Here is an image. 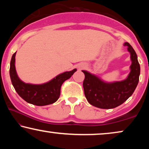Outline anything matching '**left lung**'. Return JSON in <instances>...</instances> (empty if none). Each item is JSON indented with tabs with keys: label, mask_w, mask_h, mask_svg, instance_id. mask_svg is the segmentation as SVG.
Listing matches in <instances>:
<instances>
[{
	"label": "left lung",
	"mask_w": 149,
	"mask_h": 149,
	"mask_svg": "<svg viewBox=\"0 0 149 149\" xmlns=\"http://www.w3.org/2000/svg\"><path fill=\"white\" fill-rule=\"evenodd\" d=\"M124 45L127 46L132 62L131 72L125 80L107 83L95 75L82 70L85 74L83 83L84 93L90 104L100 109H114L122 104L134 93L139 81L140 66L133 47L127 42Z\"/></svg>",
	"instance_id": "obj_1"
}]
</instances>
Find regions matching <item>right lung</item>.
<instances>
[{
	"label": "right lung",
	"instance_id": "1",
	"mask_svg": "<svg viewBox=\"0 0 149 149\" xmlns=\"http://www.w3.org/2000/svg\"><path fill=\"white\" fill-rule=\"evenodd\" d=\"M15 54L16 52L12 56L10 63L9 74L12 84L19 96L32 104L45 106L56 102L60 97V88L62 83L70 78L77 71V69H74L70 72H65L45 84L32 85L25 83L20 80L16 73Z\"/></svg>",
	"mask_w": 149,
	"mask_h": 149
}]
</instances>
